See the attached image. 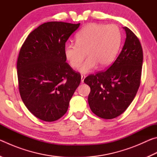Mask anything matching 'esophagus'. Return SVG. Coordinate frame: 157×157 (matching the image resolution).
Listing matches in <instances>:
<instances>
[{"label": "esophagus", "instance_id": "34e87169", "mask_svg": "<svg viewBox=\"0 0 157 157\" xmlns=\"http://www.w3.org/2000/svg\"><path fill=\"white\" fill-rule=\"evenodd\" d=\"M85 78H86V75H81V82H82V83H83V82H84V79H85Z\"/></svg>", "mask_w": 157, "mask_h": 157}]
</instances>
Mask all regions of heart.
Masks as SVG:
<instances>
[{"mask_svg": "<svg viewBox=\"0 0 157 157\" xmlns=\"http://www.w3.org/2000/svg\"><path fill=\"white\" fill-rule=\"evenodd\" d=\"M121 43V33L115 25H107L92 23L85 25L75 35V44L68 42L63 53L71 67L80 66L85 56L88 58L79 68L81 73H86L99 65L107 67L115 59Z\"/></svg>", "mask_w": 157, "mask_h": 157, "instance_id": "1", "label": "heart"}]
</instances>
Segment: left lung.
Listing matches in <instances>:
<instances>
[{
    "label": "left lung",
    "mask_w": 157,
    "mask_h": 157,
    "mask_svg": "<svg viewBox=\"0 0 157 157\" xmlns=\"http://www.w3.org/2000/svg\"><path fill=\"white\" fill-rule=\"evenodd\" d=\"M123 49L109 68L84 82L91 88L88 97L90 109L104 119L116 118L125 111L136 96L141 78L143 49L139 39L128 28Z\"/></svg>",
    "instance_id": "8db88e82"
}]
</instances>
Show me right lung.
Listing matches in <instances>:
<instances>
[{"label": "right lung", "instance_id": "1", "mask_svg": "<svg viewBox=\"0 0 157 157\" xmlns=\"http://www.w3.org/2000/svg\"><path fill=\"white\" fill-rule=\"evenodd\" d=\"M80 23L51 21L31 32L17 59L18 89L23 103L34 116L52 122L68 110L81 75L66 62V41Z\"/></svg>", "mask_w": 157, "mask_h": 157}]
</instances>
